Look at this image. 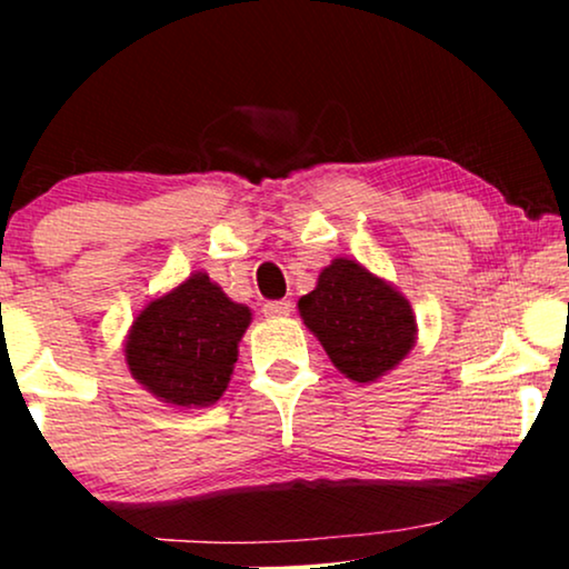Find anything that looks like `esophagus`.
I'll return each mask as SVG.
<instances>
[{
    "label": "esophagus",
    "instance_id": "obj_1",
    "mask_svg": "<svg viewBox=\"0 0 569 569\" xmlns=\"http://www.w3.org/2000/svg\"><path fill=\"white\" fill-rule=\"evenodd\" d=\"M292 313V302L290 300H269L263 302V316L269 318H284Z\"/></svg>",
    "mask_w": 569,
    "mask_h": 569
}]
</instances>
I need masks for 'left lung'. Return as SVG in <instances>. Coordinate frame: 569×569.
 <instances>
[{
  "instance_id": "1",
  "label": "left lung",
  "mask_w": 569,
  "mask_h": 569,
  "mask_svg": "<svg viewBox=\"0 0 569 569\" xmlns=\"http://www.w3.org/2000/svg\"><path fill=\"white\" fill-rule=\"evenodd\" d=\"M298 308L331 362L357 383L380 378L415 347L417 321L407 298L357 261H331Z\"/></svg>"
}]
</instances>
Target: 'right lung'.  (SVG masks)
Returning a JSON list of instances; mask_svg holds the SVG:
<instances>
[{"mask_svg": "<svg viewBox=\"0 0 569 569\" xmlns=\"http://www.w3.org/2000/svg\"><path fill=\"white\" fill-rule=\"evenodd\" d=\"M251 310L207 274H193L137 316L127 365L139 383L176 407H209L230 383Z\"/></svg>", "mask_w": 569, "mask_h": 569, "instance_id": "obj_1", "label": "right lung"}]
</instances>
